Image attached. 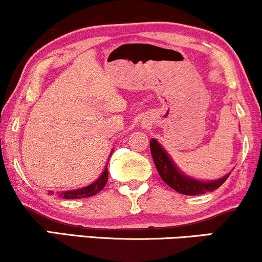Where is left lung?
<instances>
[{"instance_id": "left-lung-1", "label": "left lung", "mask_w": 262, "mask_h": 262, "mask_svg": "<svg viewBox=\"0 0 262 262\" xmlns=\"http://www.w3.org/2000/svg\"><path fill=\"white\" fill-rule=\"evenodd\" d=\"M150 150L157 172L161 176L163 182L181 194L200 195L213 191L215 189L221 187L231 174V172H229L222 178L213 179V181H200V179L190 177V176L181 171L178 166L173 162L168 152L163 149L162 145L154 138L150 140Z\"/></svg>"}]
</instances>
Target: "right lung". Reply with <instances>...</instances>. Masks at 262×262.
<instances>
[{
  "mask_svg": "<svg viewBox=\"0 0 262 262\" xmlns=\"http://www.w3.org/2000/svg\"><path fill=\"white\" fill-rule=\"evenodd\" d=\"M113 150L111 151L112 155ZM107 179H108V169H107V166L103 168V172L101 173L100 177L96 179L95 182L91 183V184L86 185L84 188L79 189H73V190H67V191H59L57 195L59 198H63V199H81V198H89L99 193L100 190H102L105 188ZM49 194H53V191H50Z\"/></svg>",
  "mask_w": 262,
  "mask_h": 262,
  "instance_id": "add662e5",
  "label": "right lung"
}]
</instances>
